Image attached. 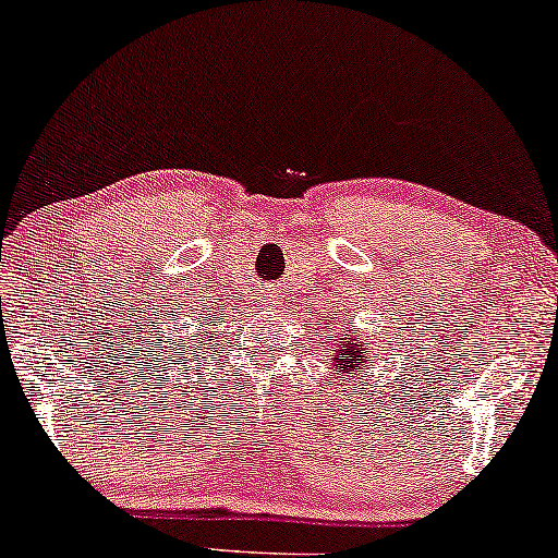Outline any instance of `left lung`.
I'll use <instances>...</instances> for the list:
<instances>
[{
    "instance_id": "left-lung-1",
    "label": "left lung",
    "mask_w": 558,
    "mask_h": 558,
    "mask_svg": "<svg viewBox=\"0 0 558 558\" xmlns=\"http://www.w3.org/2000/svg\"><path fill=\"white\" fill-rule=\"evenodd\" d=\"M345 336L349 333H343V339L336 336V353H339V359H336V368H339V376L341 373H351V371L359 373L361 368H365V359H368L363 343H355V339L345 341ZM328 341H333V336Z\"/></svg>"
}]
</instances>
